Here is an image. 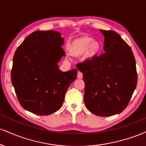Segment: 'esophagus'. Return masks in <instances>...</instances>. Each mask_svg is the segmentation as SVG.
<instances>
[{
	"label": "esophagus",
	"instance_id": "1",
	"mask_svg": "<svg viewBox=\"0 0 146 146\" xmlns=\"http://www.w3.org/2000/svg\"><path fill=\"white\" fill-rule=\"evenodd\" d=\"M82 78H83L82 73L80 71H78V78L82 79Z\"/></svg>",
	"mask_w": 146,
	"mask_h": 146
}]
</instances>
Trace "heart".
Wrapping results in <instances>:
<instances>
[{"label": "heart", "instance_id": "obj_1", "mask_svg": "<svg viewBox=\"0 0 146 146\" xmlns=\"http://www.w3.org/2000/svg\"><path fill=\"white\" fill-rule=\"evenodd\" d=\"M101 44L93 38L84 36L75 40L70 46V51L73 56H81L86 52L88 58H93L100 53Z\"/></svg>", "mask_w": 146, "mask_h": 146}]
</instances>
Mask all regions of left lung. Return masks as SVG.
Instances as JSON below:
<instances>
[{
	"instance_id": "1",
	"label": "left lung",
	"mask_w": 146,
	"mask_h": 146,
	"mask_svg": "<svg viewBox=\"0 0 146 146\" xmlns=\"http://www.w3.org/2000/svg\"><path fill=\"white\" fill-rule=\"evenodd\" d=\"M104 53L78 64L85 82L84 103L92 113L109 117L128 106L137 83L135 57L129 45L114 31L100 29Z\"/></svg>"
}]
</instances>
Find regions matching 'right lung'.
<instances>
[{"mask_svg":"<svg viewBox=\"0 0 146 146\" xmlns=\"http://www.w3.org/2000/svg\"><path fill=\"white\" fill-rule=\"evenodd\" d=\"M64 40L56 31L31 33L17 48L13 59L11 82L23 108L38 115L55 113L63 104L77 69L62 72L58 63L65 56Z\"/></svg>","mask_w":146,"mask_h":146,"instance_id":"right-lung-1","label":"right lung"}]
</instances>
